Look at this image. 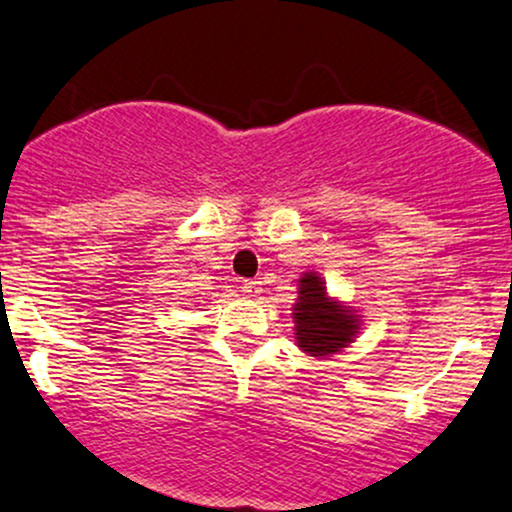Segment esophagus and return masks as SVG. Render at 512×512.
Wrapping results in <instances>:
<instances>
[{
  "mask_svg": "<svg viewBox=\"0 0 512 512\" xmlns=\"http://www.w3.org/2000/svg\"><path fill=\"white\" fill-rule=\"evenodd\" d=\"M241 290H244L249 297H256L258 292H261V283H258V280H244Z\"/></svg>",
  "mask_w": 512,
  "mask_h": 512,
  "instance_id": "esophagus-1",
  "label": "esophagus"
}]
</instances>
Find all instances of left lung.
Returning <instances> with one entry per match:
<instances>
[{
    "label": "left lung",
    "mask_w": 512,
    "mask_h": 512,
    "mask_svg": "<svg viewBox=\"0 0 512 512\" xmlns=\"http://www.w3.org/2000/svg\"><path fill=\"white\" fill-rule=\"evenodd\" d=\"M297 302L292 307L295 319L297 346L314 358L338 353L353 343L355 333L360 331V319L355 309L331 300L326 292V283L317 273H304L297 290Z\"/></svg>",
    "instance_id": "left-lung-1"
}]
</instances>
